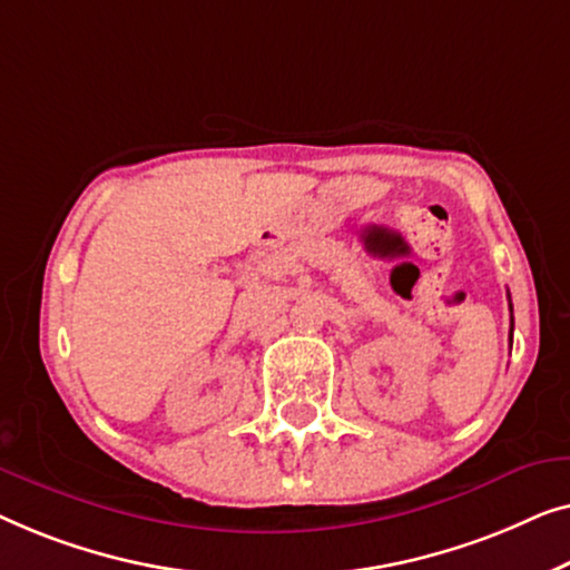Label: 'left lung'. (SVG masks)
<instances>
[{"mask_svg":"<svg viewBox=\"0 0 570 570\" xmlns=\"http://www.w3.org/2000/svg\"><path fill=\"white\" fill-rule=\"evenodd\" d=\"M511 331H514V320H511Z\"/></svg>","mask_w":570,"mask_h":570,"instance_id":"1","label":"left lung"}]
</instances>
